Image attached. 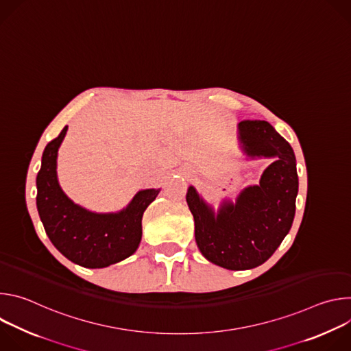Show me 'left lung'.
<instances>
[{"label": "left lung", "instance_id": "obj_1", "mask_svg": "<svg viewBox=\"0 0 351 351\" xmlns=\"http://www.w3.org/2000/svg\"><path fill=\"white\" fill-rule=\"evenodd\" d=\"M237 128L248 157L276 158L260 184L245 187L236 203L226 199L217 215L193 186L186 194L199 252L232 271L256 268L275 253L291 228L298 191L291 145L265 121H241Z\"/></svg>", "mask_w": 351, "mask_h": 351}]
</instances>
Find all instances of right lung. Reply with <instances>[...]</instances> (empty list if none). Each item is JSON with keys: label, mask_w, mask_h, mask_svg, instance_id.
I'll use <instances>...</instances> for the list:
<instances>
[{"label": "right lung", "mask_w": 351, "mask_h": 351, "mask_svg": "<svg viewBox=\"0 0 351 351\" xmlns=\"http://www.w3.org/2000/svg\"><path fill=\"white\" fill-rule=\"evenodd\" d=\"M68 126L49 141L37 173L36 204L45 233L68 260L86 268H104L130 257L141 240V218L160 189L138 191L119 213L95 214L75 204L57 178L58 148Z\"/></svg>", "instance_id": "right-lung-1"}]
</instances>
